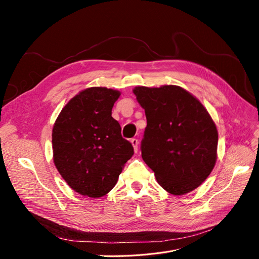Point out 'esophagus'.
Listing matches in <instances>:
<instances>
[{
    "label": "esophagus",
    "instance_id": "1",
    "mask_svg": "<svg viewBox=\"0 0 259 259\" xmlns=\"http://www.w3.org/2000/svg\"><path fill=\"white\" fill-rule=\"evenodd\" d=\"M131 143L133 145V147H134V150L135 152L138 151V145H139V140L137 138H132L131 139Z\"/></svg>",
    "mask_w": 259,
    "mask_h": 259
}]
</instances>
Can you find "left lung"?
<instances>
[{
	"mask_svg": "<svg viewBox=\"0 0 259 259\" xmlns=\"http://www.w3.org/2000/svg\"><path fill=\"white\" fill-rule=\"evenodd\" d=\"M147 117L142 156L159 185L182 195L198 188L213 170L218 133L206 109L175 85L133 91Z\"/></svg>",
	"mask_w": 259,
	"mask_h": 259,
	"instance_id": "left-lung-1",
	"label": "left lung"
}]
</instances>
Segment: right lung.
I'll return each instance as SVG.
<instances>
[{"label":"right lung","mask_w":259,"mask_h":259,"mask_svg":"<svg viewBox=\"0 0 259 259\" xmlns=\"http://www.w3.org/2000/svg\"><path fill=\"white\" fill-rule=\"evenodd\" d=\"M120 95L111 89H86L69 101L55 122L54 163L66 183L82 195L96 199L107 194L134 154L111 116Z\"/></svg>","instance_id":"1"}]
</instances>
